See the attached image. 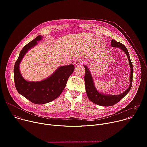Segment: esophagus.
Returning <instances> with one entry per match:
<instances>
[{
	"label": "esophagus",
	"mask_w": 147,
	"mask_h": 147,
	"mask_svg": "<svg viewBox=\"0 0 147 147\" xmlns=\"http://www.w3.org/2000/svg\"><path fill=\"white\" fill-rule=\"evenodd\" d=\"M84 63V60L81 59H78L75 60L74 62V65L78 66H81L82 65V63Z\"/></svg>",
	"instance_id": "34e87169"
}]
</instances>
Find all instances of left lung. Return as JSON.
I'll return each mask as SVG.
<instances>
[{
    "label": "left lung",
    "mask_w": 147,
    "mask_h": 147,
    "mask_svg": "<svg viewBox=\"0 0 147 147\" xmlns=\"http://www.w3.org/2000/svg\"><path fill=\"white\" fill-rule=\"evenodd\" d=\"M111 46L112 47L120 48L125 53V54L127 55L129 59V65L131 69V74L130 77V86L127 88V90L120 95H104V94H100L96 90L94 86V81H93L91 74L90 73V71L88 69V67L85 65L84 67L86 69V74L84 76V81H85L86 92H87L88 98L93 103L102 107L112 106V105H115L116 103H117L119 101H120L130 91L131 88L132 82H133V66L130 58L129 52L126 47H125L123 44L119 42H117L114 39H112L111 41Z\"/></svg>",
    "instance_id": "1"
}]
</instances>
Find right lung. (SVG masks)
<instances>
[{
	"mask_svg": "<svg viewBox=\"0 0 147 147\" xmlns=\"http://www.w3.org/2000/svg\"><path fill=\"white\" fill-rule=\"evenodd\" d=\"M42 39L38 35L21 51L14 67V83L17 91L30 101L36 104H44L57 98L63 91L69 77L74 71L73 65L59 67L49 77L38 82L27 81L20 74L19 66L28 51L36 45Z\"/></svg>",
	"mask_w": 147,
	"mask_h": 147,
	"instance_id": "add662e5",
	"label": "right lung"
}]
</instances>
